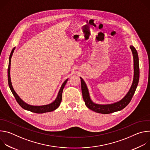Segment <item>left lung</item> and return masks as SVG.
<instances>
[{
    "instance_id": "obj_1",
    "label": "left lung",
    "mask_w": 150,
    "mask_h": 150,
    "mask_svg": "<svg viewBox=\"0 0 150 150\" xmlns=\"http://www.w3.org/2000/svg\"><path fill=\"white\" fill-rule=\"evenodd\" d=\"M130 48L132 50L133 57H134V79L132 86L126 94V95L119 101L110 104H96L92 101L90 98L88 88L85 83L84 81L82 78H81V90L82 97L85 101V104L88 109L94 111L95 112L102 113V114H109L115 112H117L122 110L131 101L139 82V59L138 53L135 48L133 46H131Z\"/></svg>"
}]
</instances>
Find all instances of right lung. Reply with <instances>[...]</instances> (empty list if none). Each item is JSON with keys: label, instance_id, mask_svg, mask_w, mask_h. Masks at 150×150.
I'll list each match as a JSON object with an SVG mask.
<instances>
[{"label": "right lung", "instance_id": "obj_1", "mask_svg": "<svg viewBox=\"0 0 150 150\" xmlns=\"http://www.w3.org/2000/svg\"><path fill=\"white\" fill-rule=\"evenodd\" d=\"M15 47H14L10 54L9 56V66H8V84H9V87L13 94V95L14 96L17 103L19 104V105L21 107V108H23L25 110L30 111L31 112H34L35 113H46V112H52L54 110H56L57 108H58V107L60 105L61 101H62V92H63V90L64 88V87L66 85L67 81H68V79H66L64 82L62 83V86L60 87V89L59 91L58 95L57 96V98H56V100L52 103L47 104V105H39V106H37V105H29L28 104H27L26 103L24 102L20 98V97L18 96V94L15 93V91H14L13 87L12 85V83H11V77H10V69H11V57L12 56L13 54V53L14 52Z\"/></svg>", "mask_w": 150, "mask_h": 150}]
</instances>
